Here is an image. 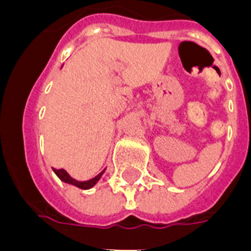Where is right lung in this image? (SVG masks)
<instances>
[{
	"instance_id": "obj_1",
	"label": "right lung",
	"mask_w": 251,
	"mask_h": 251,
	"mask_svg": "<svg viewBox=\"0 0 251 251\" xmlns=\"http://www.w3.org/2000/svg\"><path fill=\"white\" fill-rule=\"evenodd\" d=\"M53 171H54V173L58 176V178H60L61 181H64V182H68V183H72V185H74V186L79 187V189H84V190L94 186L95 183L98 182L99 179H100V177H101L102 173H104V171H102L100 175H98L92 179H88V181H84V182H79V181H75L74 178H72V177L68 175V172L64 171V169H53Z\"/></svg>"
}]
</instances>
